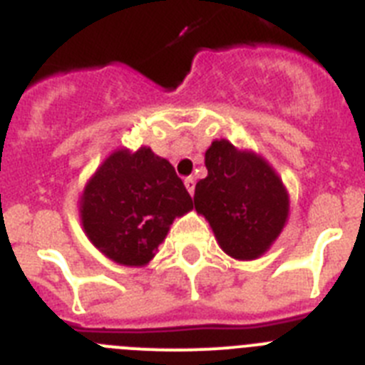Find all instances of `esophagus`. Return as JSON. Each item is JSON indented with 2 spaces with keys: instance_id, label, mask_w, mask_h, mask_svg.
I'll list each match as a JSON object with an SVG mask.
<instances>
[{
  "instance_id": "obj_1",
  "label": "esophagus",
  "mask_w": 365,
  "mask_h": 365,
  "mask_svg": "<svg viewBox=\"0 0 365 365\" xmlns=\"http://www.w3.org/2000/svg\"><path fill=\"white\" fill-rule=\"evenodd\" d=\"M185 186H186V190L190 192V195H193V192H195V179H193V177H186Z\"/></svg>"
}]
</instances>
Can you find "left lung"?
Returning a JSON list of instances; mask_svg holds the SVG:
<instances>
[{"label":"left lung","instance_id":"left-lung-1","mask_svg":"<svg viewBox=\"0 0 365 365\" xmlns=\"http://www.w3.org/2000/svg\"><path fill=\"white\" fill-rule=\"evenodd\" d=\"M208 175L195 185L193 206L210 222L219 245L235 259H256L272 245L289 215V197L265 160L214 140Z\"/></svg>","mask_w":365,"mask_h":365}]
</instances>
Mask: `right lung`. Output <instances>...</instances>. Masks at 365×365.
I'll return each mask as SVG.
<instances>
[{"label": "right lung", "mask_w": 365, "mask_h": 365, "mask_svg": "<svg viewBox=\"0 0 365 365\" xmlns=\"http://www.w3.org/2000/svg\"><path fill=\"white\" fill-rule=\"evenodd\" d=\"M193 206L175 168L150 148L111 153L87 182L82 222L96 248L120 265H146L177 215Z\"/></svg>", "instance_id": "1"}]
</instances>
